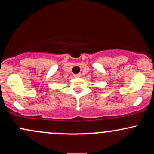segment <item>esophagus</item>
<instances>
[{
    "instance_id": "esophagus-1",
    "label": "esophagus",
    "mask_w": 154,
    "mask_h": 154,
    "mask_svg": "<svg viewBox=\"0 0 154 154\" xmlns=\"http://www.w3.org/2000/svg\"><path fill=\"white\" fill-rule=\"evenodd\" d=\"M81 76L80 74H75V75H74V77H79Z\"/></svg>"
}]
</instances>
